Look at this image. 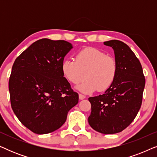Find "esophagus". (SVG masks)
<instances>
[{
  "instance_id": "obj_1",
  "label": "esophagus",
  "mask_w": 157,
  "mask_h": 157,
  "mask_svg": "<svg viewBox=\"0 0 157 157\" xmlns=\"http://www.w3.org/2000/svg\"><path fill=\"white\" fill-rule=\"evenodd\" d=\"M78 96H79V99H81V100L84 99V98H86V96L84 95H83V94H79Z\"/></svg>"
}]
</instances>
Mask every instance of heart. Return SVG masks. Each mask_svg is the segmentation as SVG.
I'll use <instances>...</instances> for the list:
<instances>
[{"instance_id": "1", "label": "heart", "mask_w": 157, "mask_h": 157, "mask_svg": "<svg viewBox=\"0 0 157 157\" xmlns=\"http://www.w3.org/2000/svg\"><path fill=\"white\" fill-rule=\"evenodd\" d=\"M63 76L74 85L83 83L76 89L84 94L98 90L104 91L112 85L117 73V61L113 56L94 48H86L77 53L76 61L64 60L61 65Z\"/></svg>"}]
</instances>
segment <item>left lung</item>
<instances>
[{"mask_svg": "<svg viewBox=\"0 0 157 157\" xmlns=\"http://www.w3.org/2000/svg\"><path fill=\"white\" fill-rule=\"evenodd\" d=\"M114 51L117 73L112 85L102 95L89 98L91 104L89 124L104 134L121 132L136 117L142 102L145 78L140 61L124 42H104Z\"/></svg>", "mask_w": 157, "mask_h": 157, "instance_id": "obj_1", "label": "left lung"}]
</instances>
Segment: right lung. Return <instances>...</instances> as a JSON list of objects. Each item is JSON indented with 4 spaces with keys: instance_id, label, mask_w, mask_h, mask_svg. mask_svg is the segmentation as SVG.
I'll list each match as a JSON object with an SVG mask.
<instances>
[{
    "instance_id": "1",
    "label": "right lung",
    "mask_w": 157,
    "mask_h": 157,
    "mask_svg": "<svg viewBox=\"0 0 157 157\" xmlns=\"http://www.w3.org/2000/svg\"><path fill=\"white\" fill-rule=\"evenodd\" d=\"M72 48L66 40L42 38L23 51L13 65L8 83L12 109L35 134L57 130L78 104V94L61 70L64 57Z\"/></svg>"
}]
</instances>
